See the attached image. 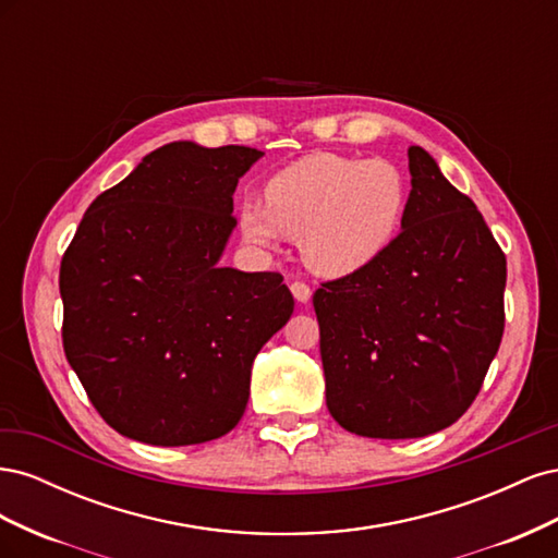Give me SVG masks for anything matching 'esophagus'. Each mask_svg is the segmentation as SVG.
Returning a JSON list of instances; mask_svg holds the SVG:
<instances>
[{
    "mask_svg": "<svg viewBox=\"0 0 558 558\" xmlns=\"http://www.w3.org/2000/svg\"><path fill=\"white\" fill-rule=\"evenodd\" d=\"M291 293H293V298L298 302H310V298H312V289H310L305 281H293L291 283Z\"/></svg>",
    "mask_w": 558,
    "mask_h": 558,
    "instance_id": "esophagus-1",
    "label": "esophagus"
}]
</instances>
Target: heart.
<instances>
[{"label":"heart","mask_w":558,"mask_h":558,"mask_svg":"<svg viewBox=\"0 0 558 558\" xmlns=\"http://www.w3.org/2000/svg\"><path fill=\"white\" fill-rule=\"evenodd\" d=\"M408 183L386 160L312 154L265 183V205L244 199L242 238L272 246L281 234L300 240L302 258L320 277H347L381 258L398 238Z\"/></svg>","instance_id":"1"}]
</instances>
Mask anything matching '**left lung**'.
<instances>
[{
  "label": "left lung",
  "instance_id": "obj_1",
  "mask_svg": "<svg viewBox=\"0 0 558 558\" xmlns=\"http://www.w3.org/2000/svg\"><path fill=\"white\" fill-rule=\"evenodd\" d=\"M408 158L412 191L393 244L314 293L328 410L379 440L459 421L505 328V253L428 150L410 146Z\"/></svg>",
  "mask_w": 558,
  "mask_h": 558
}]
</instances>
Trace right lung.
Masks as SVG:
<instances>
[{"label": "right lung", "mask_w": 558, "mask_h": 558, "mask_svg": "<svg viewBox=\"0 0 558 558\" xmlns=\"http://www.w3.org/2000/svg\"><path fill=\"white\" fill-rule=\"evenodd\" d=\"M265 154L172 142L97 195L60 265L62 347L107 424L156 447L240 424L251 365L293 314L279 272L221 267L232 193Z\"/></svg>", "instance_id": "1"}]
</instances>
